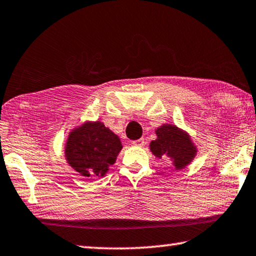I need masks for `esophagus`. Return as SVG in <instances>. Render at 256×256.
Instances as JSON below:
<instances>
[{
	"label": "esophagus",
	"mask_w": 256,
	"mask_h": 256,
	"mask_svg": "<svg viewBox=\"0 0 256 256\" xmlns=\"http://www.w3.org/2000/svg\"><path fill=\"white\" fill-rule=\"evenodd\" d=\"M132 144L133 146H138V147H144V146L146 144L144 139V138H141V139H138V140L132 141Z\"/></svg>",
	"instance_id": "1"
}]
</instances>
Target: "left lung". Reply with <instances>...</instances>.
Listing matches in <instances>:
<instances>
[{
	"instance_id": "8db88e82",
	"label": "left lung",
	"mask_w": 256,
	"mask_h": 256,
	"mask_svg": "<svg viewBox=\"0 0 256 256\" xmlns=\"http://www.w3.org/2000/svg\"><path fill=\"white\" fill-rule=\"evenodd\" d=\"M157 139L150 142V150L156 157H168L176 170L186 168L196 155V148L189 136L173 125H163L156 130Z\"/></svg>"
}]
</instances>
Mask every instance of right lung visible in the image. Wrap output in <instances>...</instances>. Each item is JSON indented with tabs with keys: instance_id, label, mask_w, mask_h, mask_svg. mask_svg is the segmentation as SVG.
Instances as JSON below:
<instances>
[{
	"instance_id": "obj_1",
	"label": "right lung",
	"mask_w": 256,
	"mask_h": 256,
	"mask_svg": "<svg viewBox=\"0 0 256 256\" xmlns=\"http://www.w3.org/2000/svg\"><path fill=\"white\" fill-rule=\"evenodd\" d=\"M122 149L120 138L101 123H85L70 132L66 157L75 171L88 178L104 176Z\"/></svg>"
}]
</instances>
